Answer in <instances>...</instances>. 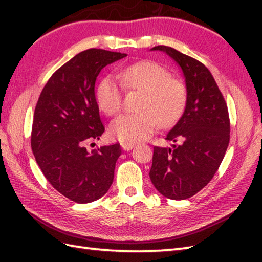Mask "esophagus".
I'll list each match as a JSON object with an SVG mask.
<instances>
[{"label":"esophagus","instance_id":"esophagus-1","mask_svg":"<svg viewBox=\"0 0 262 262\" xmlns=\"http://www.w3.org/2000/svg\"><path fill=\"white\" fill-rule=\"evenodd\" d=\"M120 146L121 148L124 149V151H129L133 147L135 146V143H130V142H121L120 143Z\"/></svg>","mask_w":262,"mask_h":262}]
</instances>
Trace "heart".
I'll use <instances>...</instances> for the list:
<instances>
[{
  "mask_svg": "<svg viewBox=\"0 0 262 262\" xmlns=\"http://www.w3.org/2000/svg\"><path fill=\"white\" fill-rule=\"evenodd\" d=\"M121 84L127 90H138L143 96L138 104L140 113L124 114L111 121L110 134L122 142L147 140L158 125L165 127L179 118L187 102V89L169 70L152 60L128 65L119 72ZM94 97L100 110L114 116L121 108L122 92L114 75L99 80Z\"/></svg>",
  "mask_w": 262,
  "mask_h": 262,
  "instance_id": "1",
  "label": "heart"
}]
</instances>
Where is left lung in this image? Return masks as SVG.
Returning a JSON list of instances; mask_svg holds the SVG:
<instances>
[{
	"mask_svg": "<svg viewBox=\"0 0 262 262\" xmlns=\"http://www.w3.org/2000/svg\"><path fill=\"white\" fill-rule=\"evenodd\" d=\"M151 51L164 52L180 66L187 102L181 118L165 137L173 145L154 146L149 178L164 197L187 199L207 185L223 161L230 142L229 110L203 63L168 46H155Z\"/></svg>",
	"mask_w": 262,
	"mask_h": 262,
	"instance_id": "obj_1",
	"label": "left lung"
}]
</instances>
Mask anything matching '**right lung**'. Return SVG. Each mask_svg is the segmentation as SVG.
<instances>
[{"instance_id":"right-lung-1","label":"right lung","mask_w":262,"mask_h":262,"mask_svg":"<svg viewBox=\"0 0 262 262\" xmlns=\"http://www.w3.org/2000/svg\"><path fill=\"white\" fill-rule=\"evenodd\" d=\"M126 56L97 48L79 53L52 75L36 104L33 155L48 182L75 203L101 198L114 181L119 144L91 152L85 144L104 132L94 97L97 77L104 66Z\"/></svg>"}]
</instances>
